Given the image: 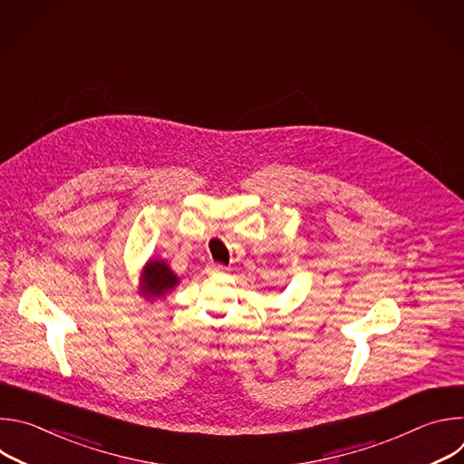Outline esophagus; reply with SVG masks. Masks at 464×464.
<instances>
[{
  "label": "esophagus",
  "instance_id": "1",
  "mask_svg": "<svg viewBox=\"0 0 464 464\" xmlns=\"http://www.w3.org/2000/svg\"><path fill=\"white\" fill-rule=\"evenodd\" d=\"M227 268L224 266V264H217V262H211L208 266V272L209 274H224Z\"/></svg>",
  "mask_w": 464,
  "mask_h": 464
}]
</instances>
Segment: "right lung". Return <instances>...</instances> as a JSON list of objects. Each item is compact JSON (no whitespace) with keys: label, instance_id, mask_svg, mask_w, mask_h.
<instances>
[{"label":"right lung","instance_id":"obj_1","mask_svg":"<svg viewBox=\"0 0 464 464\" xmlns=\"http://www.w3.org/2000/svg\"><path fill=\"white\" fill-rule=\"evenodd\" d=\"M178 285V277L163 260H150L145 268V295L161 297Z\"/></svg>","mask_w":464,"mask_h":464}]
</instances>
